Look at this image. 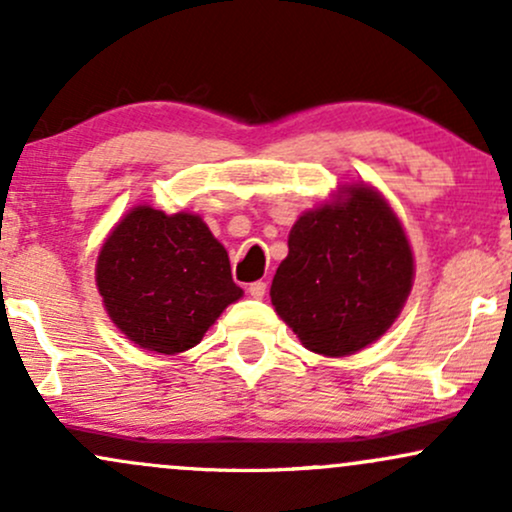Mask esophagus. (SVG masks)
<instances>
[{
	"mask_svg": "<svg viewBox=\"0 0 512 512\" xmlns=\"http://www.w3.org/2000/svg\"><path fill=\"white\" fill-rule=\"evenodd\" d=\"M248 293L252 298H257V301H260V298H264V293H267V284H264V281H252V284L248 286Z\"/></svg>",
	"mask_w": 512,
	"mask_h": 512,
	"instance_id": "34e87169",
	"label": "esophagus"
}]
</instances>
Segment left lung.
Here are the masks:
<instances>
[{
    "label": "left lung",
    "instance_id": "left-lung-1",
    "mask_svg": "<svg viewBox=\"0 0 512 512\" xmlns=\"http://www.w3.org/2000/svg\"><path fill=\"white\" fill-rule=\"evenodd\" d=\"M411 284L414 255L397 214L373 187L349 185L293 223L269 296L305 349L349 356L390 330Z\"/></svg>",
    "mask_w": 512,
    "mask_h": 512
}]
</instances>
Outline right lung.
Returning a JSON list of instances; mask_svg holds the SVG:
<instances>
[{
	"label": "right lung",
	"mask_w": 512,
	"mask_h": 512,
	"mask_svg": "<svg viewBox=\"0 0 512 512\" xmlns=\"http://www.w3.org/2000/svg\"><path fill=\"white\" fill-rule=\"evenodd\" d=\"M103 305L129 342L180 354L202 342L243 296L231 262L197 214L134 207L105 238L96 262Z\"/></svg>",
	"instance_id": "right-lung-1"
}]
</instances>
